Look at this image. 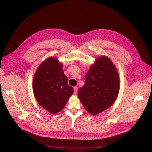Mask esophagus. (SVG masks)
Segmentation results:
<instances>
[{
	"label": "esophagus",
	"mask_w": 152,
	"mask_h": 152,
	"mask_svg": "<svg viewBox=\"0 0 152 152\" xmlns=\"http://www.w3.org/2000/svg\"><path fill=\"white\" fill-rule=\"evenodd\" d=\"M73 89H74V93L76 94L77 92V87H75Z\"/></svg>",
	"instance_id": "obj_1"
}]
</instances>
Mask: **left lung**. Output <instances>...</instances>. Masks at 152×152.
I'll list each match as a JSON object with an SVG mask.
<instances>
[{
    "label": "left lung",
    "mask_w": 152,
    "mask_h": 152,
    "mask_svg": "<svg viewBox=\"0 0 152 152\" xmlns=\"http://www.w3.org/2000/svg\"><path fill=\"white\" fill-rule=\"evenodd\" d=\"M119 79L113 63L106 56L95 61L86 74L78 97L86 110L97 115L112 105L118 95Z\"/></svg>",
    "instance_id": "left-lung-1"
}]
</instances>
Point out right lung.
<instances>
[{
	"instance_id": "add662e5",
	"label": "right lung",
	"mask_w": 152,
	"mask_h": 152,
	"mask_svg": "<svg viewBox=\"0 0 152 152\" xmlns=\"http://www.w3.org/2000/svg\"><path fill=\"white\" fill-rule=\"evenodd\" d=\"M68 81L57 58L50 57L44 60L33 78V92L39 104L52 114L60 111L73 93Z\"/></svg>"
}]
</instances>
